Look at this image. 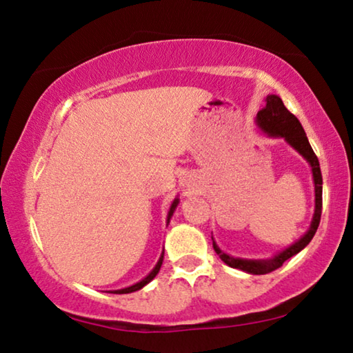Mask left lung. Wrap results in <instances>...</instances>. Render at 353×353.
I'll return each mask as SVG.
<instances>
[{
    "label": "left lung",
    "instance_id": "obj_1",
    "mask_svg": "<svg viewBox=\"0 0 353 353\" xmlns=\"http://www.w3.org/2000/svg\"><path fill=\"white\" fill-rule=\"evenodd\" d=\"M265 101H267L265 108H262V110L258 112V115H256V123H258L261 130L265 134H268L270 137H283L293 150H296L299 154L309 162L312 168V174H313V182H315V213H313L310 228L307 230V233L303 236V238L292 243L290 247L283 250V252L274 254L270 259L256 261V259L233 258V256L223 253L213 241L214 252L219 254V258L225 262L227 265L233 268H239V270L252 273V274H265L276 270V268L283 265L287 259H290L292 256L298 254L301 250L309 245V242L312 241V238L315 236L318 230L319 221H321V210H323L321 168H319L318 157L312 150L309 139H307L303 126H301L299 120L287 110L283 103V100H281L278 95H267Z\"/></svg>",
    "mask_w": 353,
    "mask_h": 353
}]
</instances>
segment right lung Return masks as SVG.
Here are the masks:
<instances>
[{
    "label": "right lung",
    "mask_w": 353,
    "mask_h": 353,
    "mask_svg": "<svg viewBox=\"0 0 353 353\" xmlns=\"http://www.w3.org/2000/svg\"><path fill=\"white\" fill-rule=\"evenodd\" d=\"M177 203H179V199H174V202L171 203V208H170V211H168V219H166V223H170V219H171V216H172V213H174V210H176V207H177ZM162 262H163V252H162V254H160V258H159V261H157V264H156V267L152 268L151 270V273L148 274V276L146 278H143L142 281H140V283H137V284H134V285H131V287H126V288H120V290H112V292H110V293H119V294H123V293H132V292H137V290H140V288L142 287H145L146 284L148 283H151L152 279L156 278V274L159 273V270H160V267H162Z\"/></svg>",
    "instance_id": "1"
}]
</instances>
